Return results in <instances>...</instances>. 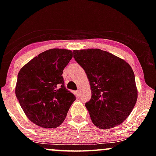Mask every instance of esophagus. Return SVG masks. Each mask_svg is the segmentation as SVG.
<instances>
[{
    "label": "esophagus",
    "mask_w": 156,
    "mask_h": 156,
    "mask_svg": "<svg viewBox=\"0 0 156 156\" xmlns=\"http://www.w3.org/2000/svg\"><path fill=\"white\" fill-rule=\"evenodd\" d=\"M79 94H80L79 90H77V91H75V95H76V97H79Z\"/></svg>",
    "instance_id": "1"
}]
</instances>
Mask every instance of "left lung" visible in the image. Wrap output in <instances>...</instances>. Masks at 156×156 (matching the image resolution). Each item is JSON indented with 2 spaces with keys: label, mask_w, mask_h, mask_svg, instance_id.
<instances>
[{
  "label": "left lung",
  "mask_w": 156,
  "mask_h": 156,
  "mask_svg": "<svg viewBox=\"0 0 156 156\" xmlns=\"http://www.w3.org/2000/svg\"><path fill=\"white\" fill-rule=\"evenodd\" d=\"M91 88L85 103L92 122L100 129L119 125L130 115L137 100L134 73L124 59L100 49L74 50Z\"/></svg>",
  "instance_id": "8db88e82"
}]
</instances>
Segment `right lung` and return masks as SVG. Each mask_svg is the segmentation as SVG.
Returning <instances> with one entry per match:
<instances>
[{
  "instance_id": "add662e5",
  "label": "right lung",
  "mask_w": 156,
  "mask_h": 156,
  "mask_svg": "<svg viewBox=\"0 0 156 156\" xmlns=\"http://www.w3.org/2000/svg\"><path fill=\"white\" fill-rule=\"evenodd\" d=\"M72 51L50 49L29 61L19 72L16 96L31 122L45 128L59 127L75 97L64 84L62 72Z\"/></svg>"
}]
</instances>
